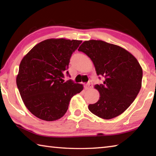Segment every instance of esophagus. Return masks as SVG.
<instances>
[{
  "instance_id": "1",
  "label": "esophagus",
  "mask_w": 156,
  "mask_h": 156,
  "mask_svg": "<svg viewBox=\"0 0 156 156\" xmlns=\"http://www.w3.org/2000/svg\"><path fill=\"white\" fill-rule=\"evenodd\" d=\"M91 87H93V83H92L91 81H89V83L85 85V89H90Z\"/></svg>"
}]
</instances>
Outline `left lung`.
Returning <instances> with one entry per match:
<instances>
[{"instance_id": "left-lung-1", "label": "left lung", "mask_w": 156, "mask_h": 156, "mask_svg": "<svg viewBox=\"0 0 156 156\" xmlns=\"http://www.w3.org/2000/svg\"><path fill=\"white\" fill-rule=\"evenodd\" d=\"M78 50L90 58L97 75L105 77L103 84L94 86L100 98L96 103L89 105V110L102 119L117 117L130 106L140 90V65L127 50L102 41H84Z\"/></svg>"}]
</instances>
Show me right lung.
<instances>
[{"label": "right lung", "mask_w": 156, "mask_h": 156, "mask_svg": "<svg viewBox=\"0 0 156 156\" xmlns=\"http://www.w3.org/2000/svg\"><path fill=\"white\" fill-rule=\"evenodd\" d=\"M81 41L50 38L34 46L21 60L16 84L25 107L36 117L45 121L60 119L65 114L74 95L83 89L69 74L70 58Z\"/></svg>", "instance_id": "1"}]
</instances>
